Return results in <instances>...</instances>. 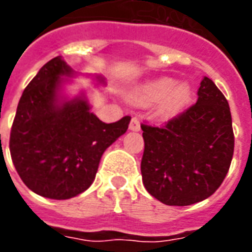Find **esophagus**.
I'll use <instances>...</instances> for the list:
<instances>
[{"mask_svg":"<svg viewBox=\"0 0 252 252\" xmlns=\"http://www.w3.org/2000/svg\"><path fill=\"white\" fill-rule=\"evenodd\" d=\"M129 129L134 130V132H137V130L141 129V126H140V120L137 118H132L129 124Z\"/></svg>","mask_w":252,"mask_h":252,"instance_id":"esophagus-1","label":"esophagus"}]
</instances>
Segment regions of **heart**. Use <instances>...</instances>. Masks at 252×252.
I'll use <instances>...</instances> for the list:
<instances>
[{
	"label": "heart",
	"instance_id": "obj_1",
	"mask_svg": "<svg viewBox=\"0 0 252 252\" xmlns=\"http://www.w3.org/2000/svg\"><path fill=\"white\" fill-rule=\"evenodd\" d=\"M190 99V88L184 83L176 84L172 78H160L149 82L140 88L134 95L139 104L149 105L161 100L160 112L172 116L180 112Z\"/></svg>",
	"mask_w": 252,
	"mask_h": 252
}]
</instances>
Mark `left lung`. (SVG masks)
<instances>
[{"instance_id":"8db88e82","label":"left lung","mask_w":252,"mask_h":252,"mask_svg":"<svg viewBox=\"0 0 252 252\" xmlns=\"http://www.w3.org/2000/svg\"><path fill=\"white\" fill-rule=\"evenodd\" d=\"M197 96V103L164 124H141L144 186L169 206L209 198L233 160V122L226 97L209 78H203Z\"/></svg>"}]
</instances>
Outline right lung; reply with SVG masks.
I'll use <instances>...</instances> for the list:
<instances>
[{
	"mask_svg": "<svg viewBox=\"0 0 252 252\" xmlns=\"http://www.w3.org/2000/svg\"><path fill=\"white\" fill-rule=\"evenodd\" d=\"M71 75L62 57L46 63L25 88L10 130L9 148L19 177L34 193L51 199L72 198L87 190L104 151L130 122L124 116L103 123L83 96L59 103L61 78Z\"/></svg>",
	"mask_w": 252,
	"mask_h": 252,
	"instance_id": "1",
	"label": "right lung"
}]
</instances>
